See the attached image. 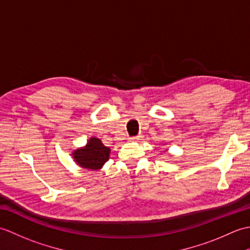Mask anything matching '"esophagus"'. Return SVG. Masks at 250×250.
<instances>
[{"mask_svg": "<svg viewBox=\"0 0 250 250\" xmlns=\"http://www.w3.org/2000/svg\"><path fill=\"white\" fill-rule=\"evenodd\" d=\"M143 140V136L139 135V136H133V137H130L129 141L130 142H140Z\"/></svg>", "mask_w": 250, "mask_h": 250, "instance_id": "1", "label": "esophagus"}]
</instances>
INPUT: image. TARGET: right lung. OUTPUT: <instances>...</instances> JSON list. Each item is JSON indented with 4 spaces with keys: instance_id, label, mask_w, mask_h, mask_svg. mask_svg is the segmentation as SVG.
<instances>
[{
    "instance_id": "1",
    "label": "right lung",
    "mask_w": 250,
    "mask_h": 250,
    "mask_svg": "<svg viewBox=\"0 0 250 250\" xmlns=\"http://www.w3.org/2000/svg\"><path fill=\"white\" fill-rule=\"evenodd\" d=\"M110 148L104 146L98 137H90L87 144L72 151V157L78 167L91 171H99L108 161Z\"/></svg>"
}]
</instances>
